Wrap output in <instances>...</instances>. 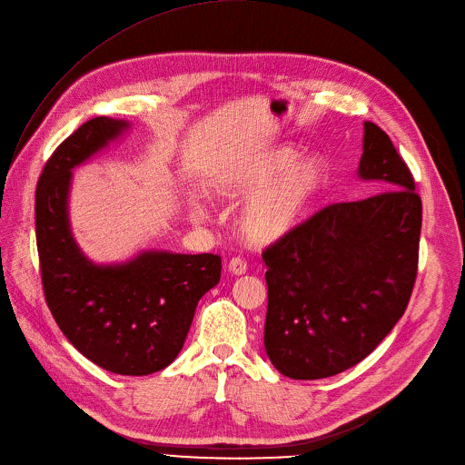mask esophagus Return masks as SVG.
Instances as JSON below:
<instances>
[{"mask_svg":"<svg viewBox=\"0 0 465 465\" xmlns=\"http://www.w3.org/2000/svg\"><path fill=\"white\" fill-rule=\"evenodd\" d=\"M228 271L232 272V274H244L246 272V262L242 260V258H232L230 262H228Z\"/></svg>","mask_w":465,"mask_h":465,"instance_id":"obj_1","label":"esophagus"}]
</instances>
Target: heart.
<instances>
[{"label": "heart", "instance_id": "b5f03b06", "mask_svg": "<svg viewBox=\"0 0 465 465\" xmlns=\"http://www.w3.org/2000/svg\"><path fill=\"white\" fill-rule=\"evenodd\" d=\"M292 145H276L249 154L209 181L211 196L246 202L239 216L242 237L254 246H269L292 235L311 213L329 179L322 154H304ZM193 214L203 209L194 203Z\"/></svg>", "mask_w": 465, "mask_h": 465}]
</instances>
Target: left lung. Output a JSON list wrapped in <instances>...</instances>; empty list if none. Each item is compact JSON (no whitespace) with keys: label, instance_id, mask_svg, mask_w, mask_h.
<instances>
[{"label":"left lung","instance_id":"8db88e82","mask_svg":"<svg viewBox=\"0 0 465 465\" xmlns=\"http://www.w3.org/2000/svg\"><path fill=\"white\" fill-rule=\"evenodd\" d=\"M359 177L389 189L332 203L269 244L265 351L292 380H322L372 353L404 316L419 263L422 203L391 138L364 121Z\"/></svg>","mask_w":465,"mask_h":465}]
</instances>
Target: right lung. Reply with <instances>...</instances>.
I'll return each mask as SVG.
<instances>
[{"label":"right lung","mask_w":465,"mask_h":465,"mask_svg":"<svg viewBox=\"0 0 465 465\" xmlns=\"http://www.w3.org/2000/svg\"><path fill=\"white\" fill-rule=\"evenodd\" d=\"M131 125L93 117L52 153L35 191V230L45 299L69 342L119 376L166 368L189 334L198 301L221 281L216 254L143 251L125 263L84 256L69 224L73 168Z\"/></svg>","instance_id":"right-lung-1"}]
</instances>
